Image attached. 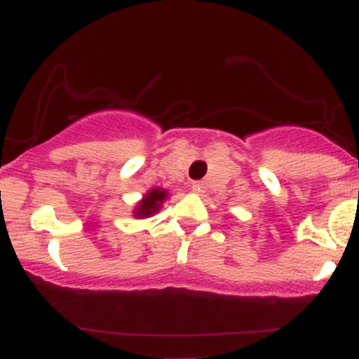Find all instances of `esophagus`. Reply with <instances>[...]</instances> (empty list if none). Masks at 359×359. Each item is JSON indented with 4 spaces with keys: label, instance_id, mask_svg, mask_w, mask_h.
<instances>
[{
    "label": "esophagus",
    "instance_id": "1",
    "mask_svg": "<svg viewBox=\"0 0 359 359\" xmlns=\"http://www.w3.org/2000/svg\"><path fill=\"white\" fill-rule=\"evenodd\" d=\"M192 191L194 192H203L204 191V182L197 180V182H192Z\"/></svg>",
    "mask_w": 359,
    "mask_h": 359
}]
</instances>
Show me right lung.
Returning <instances> with one entry per match:
<instances>
[{
	"mask_svg": "<svg viewBox=\"0 0 359 359\" xmlns=\"http://www.w3.org/2000/svg\"><path fill=\"white\" fill-rule=\"evenodd\" d=\"M165 197H167V194H165V191H162V189H154V191H150L148 192V196H145V199L138 204L135 216L137 217L151 216V214L158 211L160 204L163 203V199H165Z\"/></svg>",
	"mask_w": 359,
	"mask_h": 359,
	"instance_id": "right-lung-1",
	"label": "right lung"
}]
</instances>
